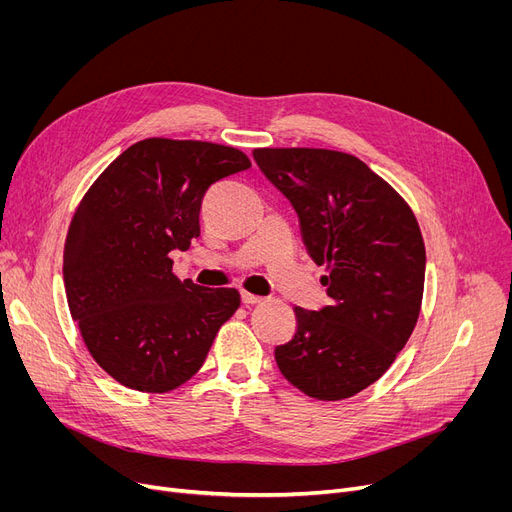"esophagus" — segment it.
Segmentation results:
<instances>
[{"label": "esophagus", "mask_w": 512, "mask_h": 512, "mask_svg": "<svg viewBox=\"0 0 512 512\" xmlns=\"http://www.w3.org/2000/svg\"><path fill=\"white\" fill-rule=\"evenodd\" d=\"M240 299H242V303H245V305H255V303L263 301L259 294H253V292H247V290L240 292Z\"/></svg>", "instance_id": "obj_1"}]
</instances>
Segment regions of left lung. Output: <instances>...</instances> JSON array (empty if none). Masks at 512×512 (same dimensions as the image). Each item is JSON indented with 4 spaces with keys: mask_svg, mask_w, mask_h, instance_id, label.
Returning a JSON list of instances; mask_svg holds the SVG:
<instances>
[{
    "mask_svg": "<svg viewBox=\"0 0 512 512\" xmlns=\"http://www.w3.org/2000/svg\"><path fill=\"white\" fill-rule=\"evenodd\" d=\"M253 157L297 211L332 299L319 311L294 307L297 334L276 346V363L307 396H355L382 378L417 324L425 247L415 213L355 155L294 147Z\"/></svg>",
    "mask_w": 512,
    "mask_h": 512,
    "instance_id": "obj_1",
    "label": "left lung"
}]
</instances>
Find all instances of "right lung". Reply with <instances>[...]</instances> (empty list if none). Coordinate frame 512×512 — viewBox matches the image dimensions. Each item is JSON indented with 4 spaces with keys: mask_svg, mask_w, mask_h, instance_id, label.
Here are the masks:
<instances>
[{
    "mask_svg": "<svg viewBox=\"0 0 512 512\" xmlns=\"http://www.w3.org/2000/svg\"><path fill=\"white\" fill-rule=\"evenodd\" d=\"M247 168L234 147L145 139L76 207L64 247L68 307L93 359L122 386L170 392L191 380L238 309L236 288L178 280L170 253L201 234L207 188Z\"/></svg>",
    "mask_w": 512,
    "mask_h": 512,
    "instance_id": "add662e5",
    "label": "right lung"
}]
</instances>
